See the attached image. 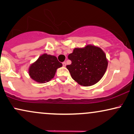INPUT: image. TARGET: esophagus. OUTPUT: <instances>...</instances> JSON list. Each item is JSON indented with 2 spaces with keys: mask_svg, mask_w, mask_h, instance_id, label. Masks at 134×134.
Listing matches in <instances>:
<instances>
[{
  "mask_svg": "<svg viewBox=\"0 0 134 134\" xmlns=\"http://www.w3.org/2000/svg\"><path fill=\"white\" fill-rule=\"evenodd\" d=\"M62 65H63L64 67H65V66H66V62H62Z\"/></svg>",
  "mask_w": 134,
  "mask_h": 134,
  "instance_id": "obj_1",
  "label": "esophagus"
}]
</instances>
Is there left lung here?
I'll use <instances>...</instances> for the list:
<instances>
[{
	"label": "left lung",
	"mask_w": 134,
	"mask_h": 134,
	"mask_svg": "<svg viewBox=\"0 0 134 134\" xmlns=\"http://www.w3.org/2000/svg\"><path fill=\"white\" fill-rule=\"evenodd\" d=\"M72 61L66 66L71 77L80 85H93L99 82L106 72L108 60L100 47L87 45L83 48H75L68 55Z\"/></svg>",
	"instance_id": "left-lung-1"
}]
</instances>
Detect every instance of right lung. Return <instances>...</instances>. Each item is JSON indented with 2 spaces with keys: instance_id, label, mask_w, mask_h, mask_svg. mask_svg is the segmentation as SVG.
<instances>
[{
  "instance_id": "right-lung-1",
  "label": "right lung",
  "mask_w": 134,
  "mask_h": 134,
  "mask_svg": "<svg viewBox=\"0 0 134 134\" xmlns=\"http://www.w3.org/2000/svg\"><path fill=\"white\" fill-rule=\"evenodd\" d=\"M62 66V63L58 61L56 57L44 54L30 65L28 72L32 79L44 83L53 79L57 69Z\"/></svg>"
}]
</instances>
